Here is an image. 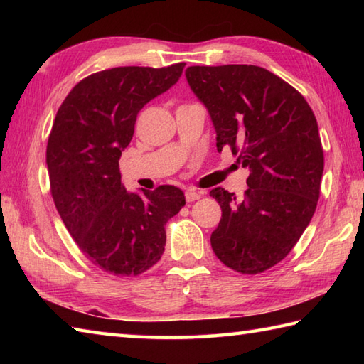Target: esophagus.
<instances>
[{"mask_svg":"<svg viewBox=\"0 0 364 364\" xmlns=\"http://www.w3.org/2000/svg\"><path fill=\"white\" fill-rule=\"evenodd\" d=\"M184 197H186L188 202H196V200L202 197V194H200V192H196L194 189H188L186 194H184Z\"/></svg>","mask_w":364,"mask_h":364,"instance_id":"esophagus-1","label":"esophagus"}]
</instances>
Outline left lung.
Returning <instances> with one entry per match:
<instances>
[{
  "mask_svg": "<svg viewBox=\"0 0 364 364\" xmlns=\"http://www.w3.org/2000/svg\"><path fill=\"white\" fill-rule=\"evenodd\" d=\"M186 78L211 115L218 150L230 146L250 170L241 200L222 188L210 192L222 208L211 247L227 267L261 274L292 250L318 206V122L299 90L262 67L194 65Z\"/></svg>",
  "mask_w": 364,
  "mask_h": 364,
  "instance_id": "left-lung-1",
  "label": "left lung"
}]
</instances>
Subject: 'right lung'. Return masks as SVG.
Returning a JSON list of instances; mask_svg holds the SVG:
<instances>
[{
	"label": "right lung",
	"mask_w": 364,
	"mask_h": 364,
	"mask_svg": "<svg viewBox=\"0 0 364 364\" xmlns=\"http://www.w3.org/2000/svg\"><path fill=\"white\" fill-rule=\"evenodd\" d=\"M184 65L97 72L58 109L46 145L51 196L76 245L105 272L137 277L156 264L166 223L186 205L183 191L170 184L128 192L119 170L139 111L172 87Z\"/></svg>",
	"instance_id": "right-lung-1"
}]
</instances>
